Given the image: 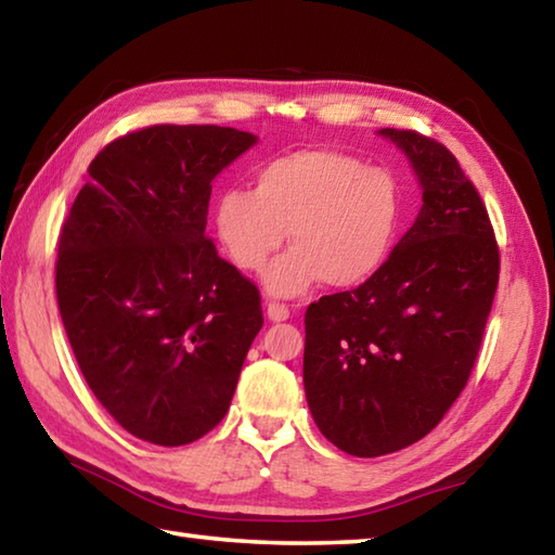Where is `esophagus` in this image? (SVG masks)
Masks as SVG:
<instances>
[{"mask_svg":"<svg viewBox=\"0 0 555 555\" xmlns=\"http://www.w3.org/2000/svg\"><path fill=\"white\" fill-rule=\"evenodd\" d=\"M267 315H269V320H274V322H284V320H288L291 310L284 304H269L267 306Z\"/></svg>","mask_w":555,"mask_h":555,"instance_id":"34e87169","label":"esophagus"}]
</instances>
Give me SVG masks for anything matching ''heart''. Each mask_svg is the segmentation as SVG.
<instances>
[{"label": "heart", "instance_id": "obj_1", "mask_svg": "<svg viewBox=\"0 0 555 555\" xmlns=\"http://www.w3.org/2000/svg\"><path fill=\"white\" fill-rule=\"evenodd\" d=\"M402 189L386 167L339 150H296L259 167L257 189L218 196L216 235L243 271H261L291 230L294 249L267 271V288L296 296L325 281L351 288L376 276L398 243Z\"/></svg>", "mask_w": 555, "mask_h": 555}]
</instances>
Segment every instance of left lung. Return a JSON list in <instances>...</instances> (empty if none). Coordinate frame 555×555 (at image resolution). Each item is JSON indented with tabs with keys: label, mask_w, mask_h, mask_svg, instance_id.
I'll return each instance as SVG.
<instances>
[{
	"label": "left lung",
	"mask_w": 555,
	"mask_h": 555,
	"mask_svg": "<svg viewBox=\"0 0 555 555\" xmlns=\"http://www.w3.org/2000/svg\"><path fill=\"white\" fill-rule=\"evenodd\" d=\"M408 155L422 208L376 276L306 310L304 383L318 429L374 459L415 444L466 388L500 279L486 204L449 150L383 128Z\"/></svg>",
	"instance_id": "left-lung-1"
}]
</instances>
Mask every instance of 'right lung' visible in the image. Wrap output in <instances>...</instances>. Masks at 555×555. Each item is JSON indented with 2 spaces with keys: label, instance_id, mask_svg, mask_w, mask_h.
Returning a JSON list of instances; mask_svg holds the SVG:
<instances>
[{
  "label": "right lung",
  "instance_id": "obj_1",
  "mask_svg": "<svg viewBox=\"0 0 555 555\" xmlns=\"http://www.w3.org/2000/svg\"><path fill=\"white\" fill-rule=\"evenodd\" d=\"M255 143L220 126L120 135L60 230L69 347L108 415L150 444H191L225 417L264 325L259 288L206 237L210 184Z\"/></svg>",
  "mask_w": 555,
  "mask_h": 555
}]
</instances>
